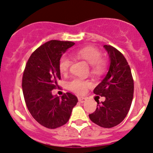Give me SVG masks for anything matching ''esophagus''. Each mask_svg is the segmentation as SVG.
Instances as JSON below:
<instances>
[{
    "instance_id": "1",
    "label": "esophagus",
    "mask_w": 153,
    "mask_h": 153,
    "mask_svg": "<svg viewBox=\"0 0 153 153\" xmlns=\"http://www.w3.org/2000/svg\"><path fill=\"white\" fill-rule=\"evenodd\" d=\"M78 100H79V102H81V103H84V102H85L87 101V99L85 97H78Z\"/></svg>"
}]
</instances>
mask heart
<instances>
[{
	"label": "heart",
	"mask_w": 153,
	"mask_h": 153,
	"mask_svg": "<svg viewBox=\"0 0 153 153\" xmlns=\"http://www.w3.org/2000/svg\"><path fill=\"white\" fill-rule=\"evenodd\" d=\"M75 56L77 58L85 61L91 66V71L94 74H100L105 68V62L100 58L101 53L97 48L93 46H87L78 50ZM71 59L68 56H63L59 60V67L60 72L63 74H66L71 65ZM91 85L89 81H84L79 79H74L69 82L68 87L70 90L74 91L77 94H84L88 87Z\"/></svg>",
	"instance_id": "heart-1"
}]
</instances>
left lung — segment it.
<instances>
[{
  "instance_id": "obj_1",
  "label": "left lung",
  "mask_w": 153,
  "mask_h": 153,
  "mask_svg": "<svg viewBox=\"0 0 153 153\" xmlns=\"http://www.w3.org/2000/svg\"><path fill=\"white\" fill-rule=\"evenodd\" d=\"M104 48L109 55L108 72L95 87V94L105 97V101L96 100L97 107L89 119L99 126L111 128L123 121L130 110L134 93V82L126 59L117 49L109 45Z\"/></svg>"
}]
</instances>
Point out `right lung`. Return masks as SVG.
Listing matches in <instances>:
<instances>
[{"instance_id": "add662e5", "label": "right lung", "mask_w": 153, "mask_h": 153, "mask_svg": "<svg viewBox=\"0 0 153 153\" xmlns=\"http://www.w3.org/2000/svg\"><path fill=\"white\" fill-rule=\"evenodd\" d=\"M75 44L51 40L41 45L30 55L22 79L23 97L27 108L40 125L49 129L59 127L69 121L78 99L66 92L63 96L52 94L59 87L61 57Z\"/></svg>"}]
</instances>
